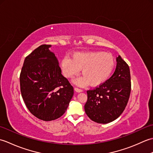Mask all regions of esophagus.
<instances>
[{
    "label": "esophagus",
    "instance_id": "obj_1",
    "mask_svg": "<svg viewBox=\"0 0 153 153\" xmlns=\"http://www.w3.org/2000/svg\"><path fill=\"white\" fill-rule=\"evenodd\" d=\"M74 90L76 91V92H77V93H79V92H82V91H83V90H82V89L77 88V87H75V88H74Z\"/></svg>",
    "mask_w": 153,
    "mask_h": 153
}]
</instances>
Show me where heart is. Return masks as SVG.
<instances>
[{"label": "heart", "mask_w": 153, "mask_h": 153, "mask_svg": "<svg viewBox=\"0 0 153 153\" xmlns=\"http://www.w3.org/2000/svg\"><path fill=\"white\" fill-rule=\"evenodd\" d=\"M115 66V60L111 54L99 51L77 52L71 58L64 56L60 62L64 76L71 78L82 69L83 76L75 80L80 85L97 86L108 79Z\"/></svg>", "instance_id": "1"}]
</instances>
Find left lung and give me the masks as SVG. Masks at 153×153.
<instances>
[{"label":"left lung","instance_id":"8db88e82","mask_svg":"<svg viewBox=\"0 0 153 153\" xmlns=\"http://www.w3.org/2000/svg\"><path fill=\"white\" fill-rule=\"evenodd\" d=\"M114 73L106 82L87 91L84 108L89 118L99 123L111 122L122 114L131 93L129 66L120 56L116 58Z\"/></svg>","mask_w":153,"mask_h":153}]
</instances>
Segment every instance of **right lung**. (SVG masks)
I'll return each mask as SVG.
<instances>
[{
  "mask_svg": "<svg viewBox=\"0 0 153 153\" xmlns=\"http://www.w3.org/2000/svg\"><path fill=\"white\" fill-rule=\"evenodd\" d=\"M42 45L25 57L19 76L23 100L30 112L43 121L62 116L74 95V87L61 74L58 61Z\"/></svg>",
  "mask_w": 153,
  "mask_h": 153,
  "instance_id": "add662e5",
  "label": "right lung"
}]
</instances>
